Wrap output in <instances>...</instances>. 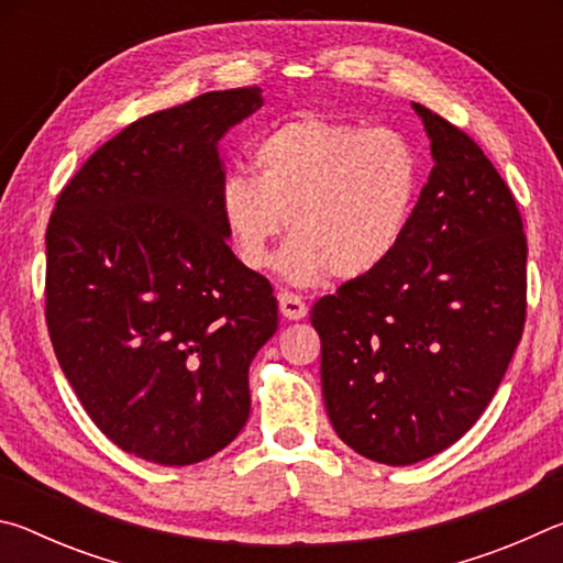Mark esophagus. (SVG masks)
Instances as JSON below:
<instances>
[{
	"instance_id": "obj_1",
	"label": "esophagus",
	"mask_w": 563,
	"mask_h": 563,
	"mask_svg": "<svg viewBox=\"0 0 563 563\" xmlns=\"http://www.w3.org/2000/svg\"><path fill=\"white\" fill-rule=\"evenodd\" d=\"M278 302H280L283 318H288V320H302L305 316H308V305H305L295 292H280V295H278Z\"/></svg>"
}]
</instances>
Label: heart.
<instances>
[{
	"instance_id": "obj_1",
	"label": "heart",
	"mask_w": 563,
	"mask_h": 563,
	"mask_svg": "<svg viewBox=\"0 0 563 563\" xmlns=\"http://www.w3.org/2000/svg\"><path fill=\"white\" fill-rule=\"evenodd\" d=\"M251 161L255 176L235 170L223 178L218 216L251 271L268 268L290 221L278 268L292 285L383 271L422 201V156L393 129L302 113L263 133Z\"/></svg>"
}]
</instances>
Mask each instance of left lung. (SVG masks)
Here are the masks:
<instances>
[{
  "instance_id": "obj_1",
  "label": "left lung",
  "mask_w": 563,
  "mask_h": 563,
  "mask_svg": "<svg viewBox=\"0 0 563 563\" xmlns=\"http://www.w3.org/2000/svg\"><path fill=\"white\" fill-rule=\"evenodd\" d=\"M432 148L415 223L383 271L312 305L322 397L342 442L405 466L482 417L527 320V235L484 151L412 103Z\"/></svg>"
}]
</instances>
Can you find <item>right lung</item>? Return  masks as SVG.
Segmentation results:
<instances>
[{"label":"right lung","instance_id":"1","mask_svg":"<svg viewBox=\"0 0 563 563\" xmlns=\"http://www.w3.org/2000/svg\"><path fill=\"white\" fill-rule=\"evenodd\" d=\"M258 87L148 113L64 186L46 228V325L93 424L141 460L186 466L251 415L247 367L278 300L235 258L218 216V141Z\"/></svg>","mask_w":563,"mask_h":563}]
</instances>
